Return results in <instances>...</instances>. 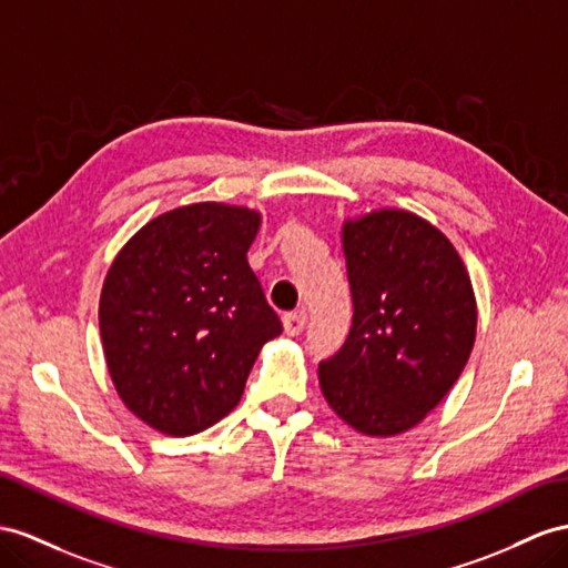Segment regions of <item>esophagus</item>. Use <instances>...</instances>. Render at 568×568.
<instances>
[{"label":"esophagus","mask_w":568,"mask_h":568,"mask_svg":"<svg viewBox=\"0 0 568 568\" xmlns=\"http://www.w3.org/2000/svg\"><path fill=\"white\" fill-rule=\"evenodd\" d=\"M304 324H307V314H304L302 310L300 312H290L283 316V328L287 336H300Z\"/></svg>","instance_id":"34e87169"}]
</instances>
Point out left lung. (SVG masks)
<instances>
[{"label": "left lung", "mask_w": 568, "mask_h": 568, "mask_svg": "<svg viewBox=\"0 0 568 568\" xmlns=\"http://www.w3.org/2000/svg\"><path fill=\"white\" fill-rule=\"evenodd\" d=\"M341 240L355 312L318 386L345 425L396 436L458 382L477 331L473 283L444 232L410 211L345 217Z\"/></svg>", "instance_id": "left-lung-1"}]
</instances>
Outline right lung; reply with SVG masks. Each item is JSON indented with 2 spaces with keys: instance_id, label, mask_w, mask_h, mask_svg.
Here are the masks:
<instances>
[{
  "instance_id": "add662e5",
  "label": "right lung",
  "mask_w": 568,
  "mask_h": 568,
  "mask_svg": "<svg viewBox=\"0 0 568 568\" xmlns=\"http://www.w3.org/2000/svg\"><path fill=\"white\" fill-rule=\"evenodd\" d=\"M261 213L201 201L155 215L108 268L98 322L110 379L141 423L192 436L244 394L283 333L246 252Z\"/></svg>"
}]
</instances>
